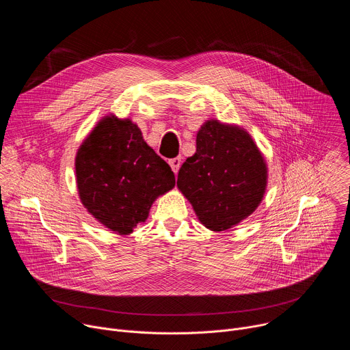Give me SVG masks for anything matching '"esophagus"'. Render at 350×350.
<instances>
[{"label":"esophagus","instance_id":"1","mask_svg":"<svg viewBox=\"0 0 350 350\" xmlns=\"http://www.w3.org/2000/svg\"><path fill=\"white\" fill-rule=\"evenodd\" d=\"M169 165H170V167H172V170L177 174V172H178V169H180V166H181V159L180 158H174V159H170L169 161Z\"/></svg>","mask_w":350,"mask_h":350}]
</instances>
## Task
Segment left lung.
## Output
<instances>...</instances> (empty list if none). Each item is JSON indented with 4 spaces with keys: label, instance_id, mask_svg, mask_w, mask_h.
Listing matches in <instances>:
<instances>
[{
    "label": "left lung",
    "instance_id": "1",
    "mask_svg": "<svg viewBox=\"0 0 350 350\" xmlns=\"http://www.w3.org/2000/svg\"><path fill=\"white\" fill-rule=\"evenodd\" d=\"M177 187L199 221L223 231L256 211L267 187V165L246 130L211 119L196 134V152L180 167Z\"/></svg>",
    "mask_w": 350,
    "mask_h": 350
}]
</instances>
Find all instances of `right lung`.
<instances>
[{
  "instance_id": "obj_1",
  "label": "right lung",
  "mask_w": 350,
  "mask_h": 350,
  "mask_svg": "<svg viewBox=\"0 0 350 350\" xmlns=\"http://www.w3.org/2000/svg\"><path fill=\"white\" fill-rule=\"evenodd\" d=\"M80 201L92 217L119 235L146 220L157 198L170 191L174 173L130 119L103 118L76 154Z\"/></svg>"
}]
</instances>
